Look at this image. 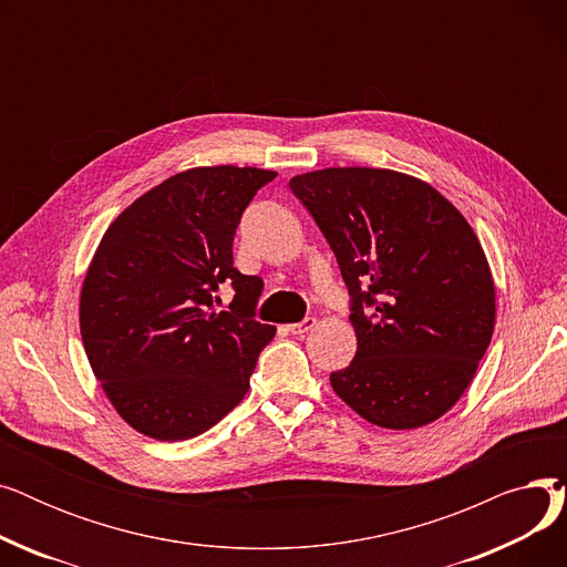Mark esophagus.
<instances>
[{"instance_id": "obj_1", "label": "esophagus", "mask_w": 567, "mask_h": 567, "mask_svg": "<svg viewBox=\"0 0 567 567\" xmlns=\"http://www.w3.org/2000/svg\"><path fill=\"white\" fill-rule=\"evenodd\" d=\"M315 323H317V319H315V317H306L303 321L287 323V331H289L291 336H303V333H308L310 329H315Z\"/></svg>"}]
</instances>
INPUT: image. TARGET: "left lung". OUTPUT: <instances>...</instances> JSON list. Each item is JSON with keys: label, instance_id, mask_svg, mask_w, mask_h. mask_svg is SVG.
I'll return each mask as SVG.
<instances>
[{"label": "left lung", "instance_id": "8db88e82", "mask_svg": "<svg viewBox=\"0 0 567 567\" xmlns=\"http://www.w3.org/2000/svg\"><path fill=\"white\" fill-rule=\"evenodd\" d=\"M351 296L353 361L333 391L365 421L423 427L466 391L485 355L496 291L478 236L430 184L393 169L293 176Z\"/></svg>", "mask_w": 567, "mask_h": 567}]
</instances>
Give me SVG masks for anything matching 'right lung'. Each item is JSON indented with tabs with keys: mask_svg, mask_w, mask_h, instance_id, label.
Here are the masks:
<instances>
[{
	"mask_svg": "<svg viewBox=\"0 0 567 567\" xmlns=\"http://www.w3.org/2000/svg\"><path fill=\"white\" fill-rule=\"evenodd\" d=\"M276 172L195 167L137 197L107 227L80 293L89 365L116 413L158 441L193 439L244 400L276 326L255 319L264 282L234 268V234ZM235 299L216 311L217 287Z\"/></svg>",
	"mask_w": 567,
	"mask_h": 567,
	"instance_id": "obj_1",
	"label": "right lung"
}]
</instances>
